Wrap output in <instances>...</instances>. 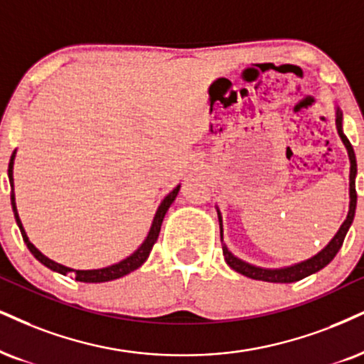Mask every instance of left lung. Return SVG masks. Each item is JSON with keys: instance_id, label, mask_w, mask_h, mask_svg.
I'll return each mask as SVG.
<instances>
[{"instance_id": "obj_1", "label": "left lung", "mask_w": 364, "mask_h": 364, "mask_svg": "<svg viewBox=\"0 0 364 364\" xmlns=\"http://www.w3.org/2000/svg\"><path fill=\"white\" fill-rule=\"evenodd\" d=\"M336 128H338V133L343 140L344 146H346L348 155H349V161H351V172H349V213L346 221L341 224L338 235H336L331 243L326 246L324 250L319 251L316 257L306 259V262L294 264V267H287V268H278V270H267V268H259V267H253V264L243 262V259L236 258L235 255L231 253L230 250L226 248V245L223 243V255L226 258V263L230 264L232 270L241 273V275L253 278V280H263V282H273V284H291V282H299L302 278H306L312 273L322 270L326 264H329L333 262V258L338 255V251L343 246L344 237H346V232L351 226L353 219H354V210H356V187H354V178H356V156H354V150L351 146V143L346 138V134L343 133V113L338 107L336 111ZM219 214V210H218ZM219 228H221V240H223V219L221 214H219Z\"/></svg>"}]
</instances>
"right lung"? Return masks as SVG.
I'll use <instances>...</instances> for the list:
<instances>
[{"label": "right lung", "instance_id": "add662e5", "mask_svg": "<svg viewBox=\"0 0 364 364\" xmlns=\"http://www.w3.org/2000/svg\"><path fill=\"white\" fill-rule=\"evenodd\" d=\"M15 154H16V151H13V155H11V159H10V165H8V178H10V186H11V208H13V213H15L16 224H18V228H20L21 236H23V241H25L26 248L31 251V255H33V257L37 258L40 263L45 264V267H47V268H50V270H53V272L62 273V275H65V273L73 272L74 275H75V280H77V282H86V284H101V282L116 280V278H121V277L128 275V273H132L133 270H136V268H140L141 264L146 262L148 255H150L151 248H154V245L156 243V240H159L161 221H164L165 213H167L168 208H170V204H172L173 200H175V197H177L178 191H181V186L175 187V189L170 192L167 197H165L164 203L159 205V210H156V214H155V218H154V223H151L150 232H148L146 240L143 241V245L136 251H134L132 257H128L127 259H123V262H119V263H116V264H111V267L100 268V270H73V268H67V267H64V264H58L55 262H52L50 258H47V257H45V255L40 253V251L35 248L33 245L30 243L28 236H26L23 226H21V221H20V218H18V210H16L15 192H13V161H15Z\"/></svg>", "mask_w": 364, "mask_h": 364}]
</instances>
